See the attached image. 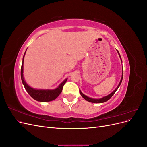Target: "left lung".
Instances as JSON below:
<instances>
[{"label": "left lung", "mask_w": 147, "mask_h": 147, "mask_svg": "<svg viewBox=\"0 0 147 147\" xmlns=\"http://www.w3.org/2000/svg\"><path fill=\"white\" fill-rule=\"evenodd\" d=\"M117 51H118V54H119V56H120V55H119V52H118V51L117 50ZM120 58H121V56H120ZM121 61H122V60H121ZM123 73H122V77H121V80H120V82H119V84H118V86L117 87V88L115 89V90L111 93V94H110L109 95H108V96H105V97H102V98H101V99H92V98H90V97H87L86 96H85L84 94H83V93L81 92V91L80 90V94H81V96L83 97V98L85 99L86 100H87V101H88V102H92V103H103V102H106V101H107V100H109L111 97H112V96H113V95L115 94V92L117 91V90H118V88H119V86H120V84H121V82H122V80H123Z\"/></svg>", "instance_id": "8db88e82"}]
</instances>
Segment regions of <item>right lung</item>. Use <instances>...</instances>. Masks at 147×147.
Returning <instances> with one entry per match:
<instances>
[{
	"label": "right lung",
	"mask_w": 147,
	"mask_h": 147,
	"mask_svg": "<svg viewBox=\"0 0 147 147\" xmlns=\"http://www.w3.org/2000/svg\"><path fill=\"white\" fill-rule=\"evenodd\" d=\"M26 51L23 56V62H22V65H21V78L22 82H23V84L26 89V91L29 93V94L34 99L39 102H50V101L55 100L59 96L62 91H63V86L64 85V84L65 83V82H67V79L66 78L63 83H61V84L58 86V88L55 89V90H35V89L30 87L28 84L26 83L23 77V63H24V57L25 55Z\"/></svg>",
	"instance_id": "add662e5"
}]
</instances>
